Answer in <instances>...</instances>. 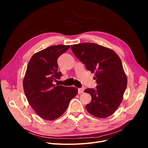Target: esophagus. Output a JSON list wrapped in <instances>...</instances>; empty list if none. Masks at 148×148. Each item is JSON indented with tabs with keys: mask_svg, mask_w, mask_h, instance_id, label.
<instances>
[{
	"mask_svg": "<svg viewBox=\"0 0 148 148\" xmlns=\"http://www.w3.org/2000/svg\"><path fill=\"white\" fill-rule=\"evenodd\" d=\"M83 92H84V89H83V88H79V89H78V93H79V94H83Z\"/></svg>",
	"mask_w": 148,
	"mask_h": 148,
	"instance_id": "esophagus-1",
	"label": "esophagus"
}]
</instances>
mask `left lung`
I'll list each match as a JSON object with an SVG mask.
<instances>
[{"mask_svg":"<svg viewBox=\"0 0 148 148\" xmlns=\"http://www.w3.org/2000/svg\"><path fill=\"white\" fill-rule=\"evenodd\" d=\"M71 50L86 69L95 73L96 89L88 88L92 100L86 106L92 115L105 118L112 115L121 103L127 86L121 59L113 50L95 43L72 45Z\"/></svg>","mask_w":148,"mask_h":148,"instance_id":"left-lung-1","label":"left lung"}]
</instances>
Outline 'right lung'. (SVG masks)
I'll list each match as a JSON object with an SVG mask.
<instances>
[{
    "label": "right lung",
    "instance_id": "1",
    "mask_svg": "<svg viewBox=\"0 0 148 148\" xmlns=\"http://www.w3.org/2000/svg\"><path fill=\"white\" fill-rule=\"evenodd\" d=\"M70 45H51L31 58L23 80V88L30 106L44 119L53 121L64 114L70 101L78 93L74 87L54 84L62 75L58 71V58Z\"/></svg>",
    "mask_w": 148,
    "mask_h": 148
}]
</instances>
